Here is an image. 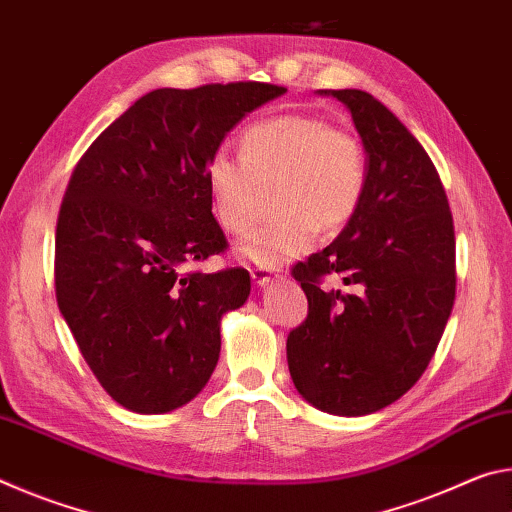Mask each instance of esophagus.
Returning a JSON list of instances; mask_svg holds the SVG:
<instances>
[{"mask_svg":"<svg viewBox=\"0 0 512 512\" xmlns=\"http://www.w3.org/2000/svg\"><path fill=\"white\" fill-rule=\"evenodd\" d=\"M275 275H277L275 268H271V266H253V268H250V277H253L255 284H266L268 280H273Z\"/></svg>","mask_w":512,"mask_h":512,"instance_id":"1","label":"esophagus"}]
</instances>
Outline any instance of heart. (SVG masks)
<instances>
[{
  "label": "heart",
  "instance_id": "heart-1",
  "mask_svg": "<svg viewBox=\"0 0 512 512\" xmlns=\"http://www.w3.org/2000/svg\"><path fill=\"white\" fill-rule=\"evenodd\" d=\"M241 158L214 151L205 185L216 223L232 237L253 230L273 189L275 214L244 246L262 266L289 262L314 246L320 228L339 230L366 194L368 162L361 140L316 115H280L250 124Z\"/></svg>",
  "mask_w": 512,
  "mask_h": 512
}]
</instances>
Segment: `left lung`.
I'll return each mask as SVG.
<instances>
[{
    "label": "left lung",
    "mask_w": 512,
    "mask_h": 512,
    "mask_svg": "<svg viewBox=\"0 0 512 512\" xmlns=\"http://www.w3.org/2000/svg\"><path fill=\"white\" fill-rule=\"evenodd\" d=\"M329 94L352 112L368 183L341 235L291 268L309 309L287 336V361L316 409L366 415L400 400L436 354L456 298L454 219L436 167L402 121L363 90ZM327 274L346 291L325 290Z\"/></svg>",
    "instance_id": "obj_1"
}]
</instances>
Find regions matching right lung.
I'll return each instance as SVG.
<instances>
[{"mask_svg":"<svg viewBox=\"0 0 512 512\" xmlns=\"http://www.w3.org/2000/svg\"><path fill=\"white\" fill-rule=\"evenodd\" d=\"M284 92L259 81L153 90L76 162L56 223V300L85 363L126 409H178L216 368L221 316L244 305L250 275L185 271L228 250L205 162L241 117Z\"/></svg>","mask_w":512,"mask_h":512,"instance_id":"1","label":"right lung"}]
</instances>
